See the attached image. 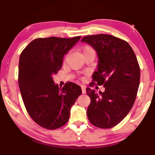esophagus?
I'll use <instances>...</instances> for the list:
<instances>
[{
	"label": "esophagus",
	"instance_id": "obj_1",
	"mask_svg": "<svg viewBox=\"0 0 155 155\" xmlns=\"http://www.w3.org/2000/svg\"><path fill=\"white\" fill-rule=\"evenodd\" d=\"M81 91H82V93L83 94L86 93V87H85V85H81Z\"/></svg>",
	"mask_w": 155,
	"mask_h": 155
}]
</instances>
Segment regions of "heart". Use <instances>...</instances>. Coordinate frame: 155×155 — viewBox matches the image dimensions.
Segmentation results:
<instances>
[{
	"mask_svg": "<svg viewBox=\"0 0 155 155\" xmlns=\"http://www.w3.org/2000/svg\"><path fill=\"white\" fill-rule=\"evenodd\" d=\"M87 49H90V47H86V48H85L84 50H87Z\"/></svg>",
	"mask_w": 155,
	"mask_h": 155,
	"instance_id": "b5f03b06",
	"label": "heart"
}]
</instances>
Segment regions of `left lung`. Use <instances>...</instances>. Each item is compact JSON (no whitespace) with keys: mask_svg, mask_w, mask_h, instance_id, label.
I'll list each match as a JSON object with an SVG mask.
<instances>
[{"mask_svg":"<svg viewBox=\"0 0 155 155\" xmlns=\"http://www.w3.org/2000/svg\"><path fill=\"white\" fill-rule=\"evenodd\" d=\"M81 42L97 52V70L92 78L105 87L98 92L86 88L91 100L87 111L89 121L100 128H111L127 116L136 100L140 83L138 60L130 44L113 35H88Z\"/></svg>","mask_w":155,"mask_h":155,"instance_id":"1","label":"left lung"}]
</instances>
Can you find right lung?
<instances>
[{
    "instance_id": "right-lung-1",
    "label": "right lung",
    "mask_w": 155,
    "mask_h": 155,
    "mask_svg": "<svg viewBox=\"0 0 155 155\" xmlns=\"http://www.w3.org/2000/svg\"><path fill=\"white\" fill-rule=\"evenodd\" d=\"M81 36L71 38H37L21 53L19 87L27 111L38 125L54 130L67 123L70 111L81 94V87L73 82L63 88L53 81L61 69L63 58Z\"/></svg>"
}]
</instances>
